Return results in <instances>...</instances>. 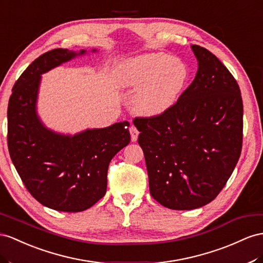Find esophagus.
<instances>
[{
	"instance_id": "34e87169",
	"label": "esophagus",
	"mask_w": 263,
	"mask_h": 263,
	"mask_svg": "<svg viewBox=\"0 0 263 263\" xmlns=\"http://www.w3.org/2000/svg\"><path fill=\"white\" fill-rule=\"evenodd\" d=\"M130 134H131V141L132 142H136L139 137V131L136 126H131L130 127Z\"/></svg>"
}]
</instances>
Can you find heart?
Masks as SVG:
<instances>
[{"label": "heart", "mask_w": 263, "mask_h": 263, "mask_svg": "<svg viewBox=\"0 0 263 263\" xmlns=\"http://www.w3.org/2000/svg\"><path fill=\"white\" fill-rule=\"evenodd\" d=\"M113 76L119 89L137 91L132 100L134 111L143 117H157L177 102L189 69L181 59L153 52L120 62Z\"/></svg>", "instance_id": "heart-1"}]
</instances>
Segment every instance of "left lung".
Returning a JSON list of instances; mask_svg holds the SVG:
<instances>
[{
    "label": "left lung",
    "instance_id": "8db88e82",
    "mask_svg": "<svg viewBox=\"0 0 263 263\" xmlns=\"http://www.w3.org/2000/svg\"><path fill=\"white\" fill-rule=\"evenodd\" d=\"M198 72L169 110L137 118L150 193L172 210L211 202L231 177L241 154L243 104L237 81L220 60L191 45Z\"/></svg>",
    "mask_w": 263,
    "mask_h": 263
}]
</instances>
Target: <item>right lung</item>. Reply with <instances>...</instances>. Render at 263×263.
I'll return each instance as SVG.
<instances>
[{
  "label": "right lung",
  "instance_id": "obj_1",
  "mask_svg": "<svg viewBox=\"0 0 263 263\" xmlns=\"http://www.w3.org/2000/svg\"><path fill=\"white\" fill-rule=\"evenodd\" d=\"M86 53L54 49L39 57L13 86L8 107L9 152L20 178L40 203L63 212L84 211L104 196L110 161L131 140L127 121L72 136L40 119L42 74Z\"/></svg>",
  "mask_w": 263,
  "mask_h": 263
}]
</instances>
